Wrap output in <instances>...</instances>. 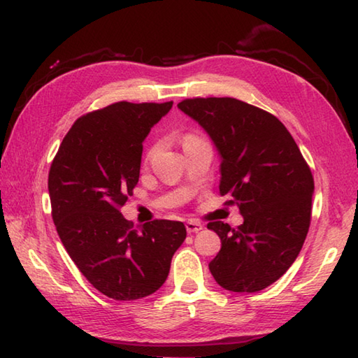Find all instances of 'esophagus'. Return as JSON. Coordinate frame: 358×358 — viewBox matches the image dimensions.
Here are the masks:
<instances>
[{
	"instance_id": "esophagus-1",
	"label": "esophagus",
	"mask_w": 358,
	"mask_h": 358,
	"mask_svg": "<svg viewBox=\"0 0 358 358\" xmlns=\"http://www.w3.org/2000/svg\"><path fill=\"white\" fill-rule=\"evenodd\" d=\"M185 228H187V233L193 234V233H198V231H201L203 224L196 220H189L185 223Z\"/></svg>"
}]
</instances>
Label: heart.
<instances>
[{"mask_svg":"<svg viewBox=\"0 0 358 358\" xmlns=\"http://www.w3.org/2000/svg\"><path fill=\"white\" fill-rule=\"evenodd\" d=\"M187 140H190V138H187Z\"/></svg>","mask_w":358,"mask_h":358,"instance_id":"heart-1","label":"heart"}]
</instances>
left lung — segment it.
<instances>
[{
	"label": "left lung",
	"mask_w": 358,
	"mask_h": 358,
	"mask_svg": "<svg viewBox=\"0 0 358 358\" xmlns=\"http://www.w3.org/2000/svg\"><path fill=\"white\" fill-rule=\"evenodd\" d=\"M178 108L196 121L220 155L222 195L231 193L243 223L212 222L222 250L212 277L233 292L275 283L302 250L315 182L302 152L277 117L233 97L187 99Z\"/></svg>",
	"instance_id": "left-lung-1"
}]
</instances>
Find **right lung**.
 I'll return each instance as SVG.
<instances>
[{
    "label": "right lung",
    "mask_w": 358,
    "mask_h": 358,
    "mask_svg": "<svg viewBox=\"0 0 358 358\" xmlns=\"http://www.w3.org/2000/svg\"><path fill=\"white\" fill-rule=\"evenodd\" d=\"M173 102H117L75 121L48 173L56 231L86 280L115 300H136L165 283L187 237L182 222L134 227L119 209L138 184L143 141Z\"/></svg>",
    "instance_id": "1"
}]
</instances>
